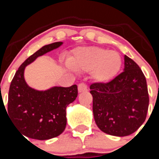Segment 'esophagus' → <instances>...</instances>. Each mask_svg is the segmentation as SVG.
<instances>
[{
    "instance_id": "1",
    "label": "esophagus",
    "mask_w": 159,
    "mask_h": 159,
    "mask_svg": "<svg viewBox=\"0 0 159 159\" xmlns=\"http://www.w3.org/2000/svg\"><path fill=\"white\" fill-rule=\"evenodd\" d=\"M79 92H85L88 91V86L84 83H80L78 85Z\"/></svg>"
}]
</instances>
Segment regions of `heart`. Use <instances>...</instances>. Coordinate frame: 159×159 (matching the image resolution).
Returning <instances> with one entry per match:
<instances>
[{
  "label": "heart",
  "mask_w": 159,
  "mask_h": 159,
  "mask_svg": "<svg viewBox=\"0 0 159 159\" xmlns=\"http://www.w3.org/2000/svg\"><path fill=\"white\" fill-rule=\"evenodd\" d=\"M67 63L75 71H90L95 82L106 83L119 73L123 60L118 52L90 46L75 49Z\"/></svg>",
  "instance_id": "1"
}]
</instances>
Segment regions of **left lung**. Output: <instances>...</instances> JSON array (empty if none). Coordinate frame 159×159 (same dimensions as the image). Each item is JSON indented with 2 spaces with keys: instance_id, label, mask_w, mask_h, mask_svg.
Instances as JSON below:
<instances>
[{
  "instance_id": "1",
  "label": "left lung",
  "mask_w": 159,
  "mask_h": 159,
  "mask_svg": "<svg viewBox=\"0 0 159 159\" xmlns=\"http://www.w3.org/2000/svg\"><path fill=\"white\" fill-rule=\"evenodd\" d=\"M124 70L108 83L90 86L93 97V115L102 132L127 136L142 126L149 106L146 77L134 60L124 56Z\"/></svg>"
}]
</instances>
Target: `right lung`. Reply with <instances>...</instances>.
I'll return each instance as SVG.
<instances>
[{"label": "right lung", "instance_id": "1", "mask_svg": "<svg viewBox=\"0 0 159 159\" xmlns=\"http://www.w3.org/2000/svg\"><path fill=\"white\" fill-rule=\"evenodd\" d=\"M62 44L63 42H55L39 49L20 66L11 82L7 111L23 136L38 140L50 139L60 135L65 129L66 107L76 99V85L37 91L30 88L24 77L26 66Z\"/></svg>", "mask_w": 159, "mask_h": 159}]
</instances>
